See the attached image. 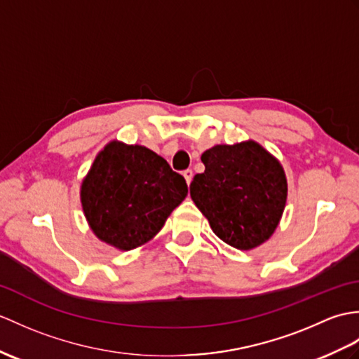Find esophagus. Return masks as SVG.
Segmentation results:
<instances>
[{"mask_svg": "<svg viewBox=\"0 0 359 359\" xmlns=\"http://www.w3.org/2000/svg\"><path fill=\"white\" fill-rule=\"evenodd\" d=\"M183 177H185L187 183L189 185L191 180H193V171H191V170H185V171H183Z\"/></svg>", "mask_w": 359, "mask_h": 359, "instance_id": "1", "label": "esophagus"}]
</instances>
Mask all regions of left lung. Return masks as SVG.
<instances>
[{
	"label": "left lung",
	"mask_w": 359,
	"mask_h": 359,
	"mask_svg": "<svg viewBox=\"0 0 359 359\" xmlns=\"http://www.w3.org/2000/svg\"><path fill=\"white\" fill-rule=\"evenodd\" d=\"M205 171L189 185L191 198L224 243L241 251L263 245L277 229L287 179L277 157L255 140L215 145L202 154Z\"/></svg>",
	"instance_id": "1"
}]
</instances>
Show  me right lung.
<instances>
[{
  "mask_svg": "<svg viewBox=\"0 0 359 359\" xmlns=\"http://www.w3.org/2000/svg\"><path fill=\"white\" fill-rule=\"evenodd\" d=\"M187 194L185 179L163 157L119 140L97 153L81 185L90 229L119 251L151 241Z\"/></svg>",
  "mask_w": 359,
  "mask_h": 359,
  "instance_id": "add662e5",
  "label": "right lung"
}]
</instances>
